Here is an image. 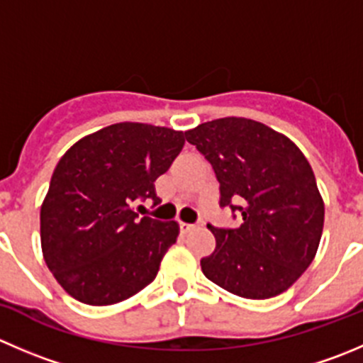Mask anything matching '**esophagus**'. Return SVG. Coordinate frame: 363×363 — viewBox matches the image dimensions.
I'll list each match as a JSON object with an SVG mask.
<instances>
[{
    "label": "esophagus",
    "instance_id": "obj_1",
    "mask_svg": "<svg viewBox=\"0 0 363 363\" xmlns=\"http://www.w3.org/2000/svg\"><path fill=\"white\" fill-rule=\"evenodd\" d=\"M179 228H181V234H188L189 230H193V228H195V225L184 223V221H181V223H179Z\"/></svg>",
    "mask_w": 363,
    "mask_h": 363
}]
</instances>
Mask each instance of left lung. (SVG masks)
Wrapping results in <instances>:
<instances>
[{"mask_svg": "<svg viewBox=\"0 0 363 363\" xmlns=\"http://www.w3.org/2000/svg\"><path fill=\"white\" fill-rule=\"evenodd\" d=\"M220 182V207L241 213L235 228L207 225L216 248L203 275L235 296L266 300L289 289L311 266L325 203L307 157L282 133L257 121L225 117L184 133Z\"/></svg>", "mask_w": 363, "mask_h": 363, "instance_id": "obj_1", "label": "left lung"}]
</instances>
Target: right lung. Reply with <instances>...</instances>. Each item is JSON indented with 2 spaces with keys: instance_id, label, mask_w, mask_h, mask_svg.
Returning <instances> with one entry per match:
<instances>
[{
  "instance_id": "add662e5",
  "label": "right lung",
  "mask_w": 363,
  "mask_h": 363,
  "mask_svg": "<svg viewBox=\"0 0 363 363\" xmlns=\"http://www.w3.org/2000/svg\"><path fill=\"white\" fill-rule=\"evenodd\" d=\"M184 140L182 131L121 122L63 154L40 207V242L67 294L103 307L135 296L156 279L179 225L138 218L133 203L160 202L154 181L170 168Z\"/></svg>"
}]
</instances>
